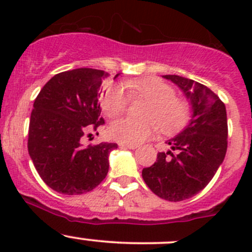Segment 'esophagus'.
<instances>
[{
    "mask_svg": "<svg viewBox=\"0 0 252 252\" xmlns=\"http://www.w3.org/2000/svg\"><path fill=\"white\" fill-rule=\"evenodd\" d=\"M119 147H123V149H130V150H134L138 147V145L135 144H123V142H121L119 144Z\"/></svg>",
    "mask_w": 252,
    "mask_h": 252,
    "instance_id": "1",
    "label": "esophagus"
}]
</instances>
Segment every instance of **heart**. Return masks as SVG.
Returning a JSON list of instances; mask_svg holds the SVG:
<instances>
[{
  "label": "heart",
  "mask_w": 252,
  "mask_h": 252,
  "mask_svg": "<svg viewBox=\"0 0 252 252\" xmlns=\"http://www.w3.org/2000/svg\"><path fill=\"white\" fill-rule=\"evenodd\" d=\"M121 86H108L101 96V105L106 116L116 118L126 111L129 98L147 102L142 117L145 121L123 118L113 122L108 134L113 140L123 144H139L152 134L157 126L162 133H173L188 124L190 119V105L187 100L175 96L174 88L158 78H144Z\"/></svg>",
  "instance_id": "1"
}]
</instances>
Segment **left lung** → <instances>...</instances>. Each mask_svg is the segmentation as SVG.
I'll use <instances>...</instances> for the list:
<instances>
[{
  "mask_svg": "<svg viewBox=\"0 0 252 252\" xmlns=\"http://www.w3.org/2000/svg\"><path fill=\"white\" fill-rule=\"evenodd\" d=\"M179 86L190 101L192 117L187 128L168 140L142 178L154 194L168 201L192 197L211 182L227 152L228 124L224 103L212 90L191 79L163 75Z\"/></svg>",
  "mask_w": 252,
  "mask_h": 252,
  "instance_id": "left-lung-1",
  "label": "left lung"
}]
</instances>
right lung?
<instances>
[{"label": "right lung", "instance_id": "right-lung-1", "mask_svg": "<svg viewBox=\"0 0 252 252\" xmlns=\"http://www.w3.org/2000/svg\"><path fill=\"white\" fill-rule=\"evenodd\" d=\"M107 75L93 68L58 73L35 98L28 151L41 179L55 191L64 195L91 191L108 173V156L118 145L83 146L84 136L105 124L98 98Z\"/></svg>", "mask_w": 252, "mask_h": 252}]
</instances>
